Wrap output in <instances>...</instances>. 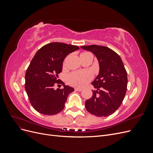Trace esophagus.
<instances>
[{"label": "esophagus", "mask_w": 153, "mask_h": 153, "mask_svg": "<svg viewBox=\"0 0 153 153\" xmlns=\"http://www.w3.org/2000/svg\"><path fill=\"white\" fill-rule=\"evenodd\" d=\"M75 90L77 91H82V88H79V87H75Z\"/></svg>", "instance_id": "34e87169"}]
</instances>
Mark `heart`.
<instances>
[{"instance_id": "b5f03b06", "label": "heart", "mask_w": 153, "mask_h": 153, "mask_svg": "<svg viewBox=\"0 0 153 153\" xmlns=\"http://www.w3.org/2000/svg\"><path fill=\"white\" fill-rule=\"evenodd\" d=\"M92 78L89 71H74L68 75L67 82L73 86L83 87L91 81Z\"/></svg>"}]
</instances>
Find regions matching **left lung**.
Segmentation results:
<instances>
[{
  "mask_svg": "<svg viewBox=\"0 0 153 153\" xmlns=\"http://www.w3.org/2000/svg\"><path fill=\"white\" fill-rule=\"evenodd\" d=\"M80 47L93 53L100 66L98 75L92 82L96 91L85 101L86 110L96 116H108L119 108L126 94L128 78L124 64L117 53L106 47L94 45Z\"/></svg>",
  "mask_w": 153,
  "mask_h": 153,
  "instance_id": "left-lung-1",
  "label": "left lung"
}]
</instances>
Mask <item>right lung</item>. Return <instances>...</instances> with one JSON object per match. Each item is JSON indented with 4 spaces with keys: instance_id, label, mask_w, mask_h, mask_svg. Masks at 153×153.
Instances as JSON below:
<instances>
[{
    "instance_id": "add662e5",
    "label": "right lung",
    "mask_w": 153,
    "mask_h": 153,
    "mask_svg": "<svg viewBox=\"0 0 153 153\" xmlns=\"http://www.w3.org/2000/svg\"><path fill=\"white\" fill-rule=\"evenodd\" d=\"M79 49L75 45L62 43H50L41 47L35 54L25 73V91L30 103L40 114L55 115L64 109L73 87L64 85L59 79L62 62L67 55ZM57 83L63 89L55 90Z\"/></svg>"
}]
</instances>
